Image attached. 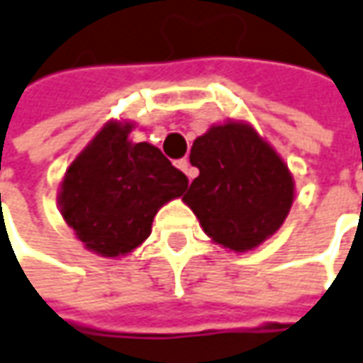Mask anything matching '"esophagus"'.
I'll list each match as a JSON object with an SVG mask.
<instances>
[{
  "label": "esophagus",
  "instance_id": "1",
  "mask_svg": "<svg viewBox=\"0 0 363 363\" xmlns=\"http://www.w3.org/2000/svg\"><path fill=\"white\" fill-rule=\"evenodd\" d=\"M177 167H179V169H181L182 172H184V174L189 177V181H193L194 177H196V170H194L193 167H191V162H189L186 158H182V160H179V162H177Z\"/></svg>",
  "mask_w": 363,
  "mask_h": 363
}]
</instances>
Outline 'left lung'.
<instances>
[{"label": "left lung", "instance_id": "left-lung-1", "mask_svg": "<svg viewBox=\"0 0 363 363\" xmlns=\"http://www.w3.org/2000/svg\"><path fill=\"white\" fill-rule=\"evenodd\" d=\"M191 164L199 177L182 201L215 243L245 253L279 231L294 205V177L251 124H213L193 143Z\"/></svg>", "mask_w": 363, "mask_h": 363}]
</instances>
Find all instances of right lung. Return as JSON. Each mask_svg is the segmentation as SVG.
Masks as SVG:
<instances>
[{"instance_id": "obj_1", "label": "right lung", "mask_w": 363, "mask_h": 363, "mask_svg": "<svg viewBox=\"0 0 363 363\" xmlns=\"http://www.w3.org/2000/svg\"><path fill=\"white\" fill-rule=\"evenodd\" d=\"M132 128L106 122L74 158L57 193L60 213L84 247L110 259L143 245L158 208L189 186L157 146L132 143Z\"/></svg>"}]
</instances>
